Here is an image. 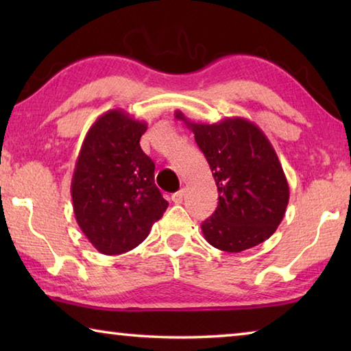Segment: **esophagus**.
Segmentation results:
<instances>
[{
  "label": "esophagus",
  "instance_id": "34e87169",
  "mask_svg": "<svg viewBox=\"0 0 351 351\" xmlns=\"http://www.w3.org/2000/svg\"><path fill=\"white\" fill-rule=\"evenodd\" d=\"M184 195H186V190H184V189L178 190L176 193L171 195V201H173V203H176V204H180V203H182V198H184Z\"/></svg>",
  "mask_w": 351,
  "mask_h": 351
}]
</instances>
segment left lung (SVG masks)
I'll return each instance as SVG.
<instances>
[{
	"label": "left lung",
	"instance_id": "8db88e82",
	"mask_svg": "<svg viewBox=\"0 0 351 351\" xmlns=\"http://www.w3.org/2000/svg\"><path fill=\"white\" fill-rule=\"evenodd\" d=\"M192 130L210 165L218 206L201 224L204 239L226 252H241L276 232L287 212L289 186L274 147L254 122L226 117L218 123H193Z\"/></svg>",
	"mask_w": 351,
	"mask_h": 351
}]
</instances>
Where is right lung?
Listing matches in <instances>:
<instances>
[{
	"instance_id": "obj_1",
	"label": "right lung",
	"mask_w": 351,
	"mask_h": 351,
	"mask_svg": "<svg viewBox=\"0 0 351 351\" xmlns=\"http://www.w3.org/2000/svg\"><path fill=\"white\" fill-rule=\"evenodd\" d=\"M147 123L122 110L97 117L83 141L71 181L77 224L99 252L132 251L169 203L154 184V162L141 148Z\"/></svg>"
}]
</instances>
